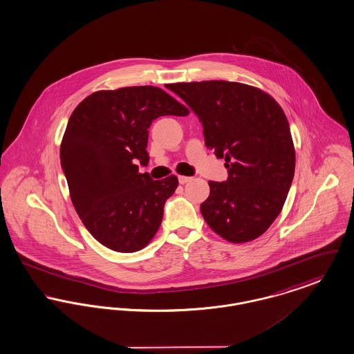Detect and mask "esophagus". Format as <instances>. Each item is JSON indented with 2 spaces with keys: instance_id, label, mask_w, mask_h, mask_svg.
Here are the masks:
<instances>
[{
  "instance_id": "esophagus-1",
  "label": "esophagus",
  "mask_w": 354,
  "mask_h": 354,
  "mask_svg": "<svg viewBox=\"0 0 354 354\" xmlns=\"http://www.w3.org/2000/svg\"><path fill=\"white\" fill-rule=\"evenodd\" d=\"M178 179H179V183H180V185H186V183L192 180V178H189V176H183V175H180Z\"/></svg>"
}]
</instances>
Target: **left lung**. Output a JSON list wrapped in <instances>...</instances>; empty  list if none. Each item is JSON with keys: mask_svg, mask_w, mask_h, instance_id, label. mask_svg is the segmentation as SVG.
<instances>
[{"mask_svg": "<svg viewBox=\"0 0 354 354\" xmlns=\"http://www.w3.org/2000/svg\"><path fill=\"white\" fill-rule=\"evenodd\" d=\"M198 115L206 146L225 158L226 182H208L201 205L208 226L223 239L261 236L282 211L295 169L288 118L269 93L225 80L168 84Z\"/></svg>", "mask_w": 354, "mask_h": 354, "instance_id": "left-lung-1", "label": "left lung"}]
</instances>
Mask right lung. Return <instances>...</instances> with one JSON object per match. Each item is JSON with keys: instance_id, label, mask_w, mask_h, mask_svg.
<instances>
[{"instance_id": "1", "label": "right lung", "mask_w": 354, "mask_h": 354, "mask_svg": "<svg viewBox=\"0 0 354 354\" xmlns=\"http://www.w3.org/2000/svg\"><path fill=\"white\" fill-rule=\"evenodd\" d=\"M168 115L186 116L188 109L143 85L93 92L69 118L60 147L69 195L84 226L108 249H145L160 227L178 178L152 180L138 163L149 160L148 128Z\"/></svg>"}]
</instances>
